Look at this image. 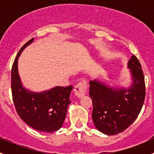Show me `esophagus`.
<instances>
[{
  "label": "esophagus",
  "instance_id": "1",
  "mask_svg": "<svg viewBox=\"0 0 154 154\" xmlns=\"http://www.w3.org/2000/svg\"><path fill=\"white\" fill-rule=\"evenodd\" d=\"M87 88V84L86 80H81L80 82H79L75 86H74V94L77 97H81L86 94Z\"/></svg>",
  "mask_w": 154,
  "mask_h": 154
}]
</instances>
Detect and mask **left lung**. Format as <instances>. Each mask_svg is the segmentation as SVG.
Listing matches in <instances>:
<instances>
[{
  "label": "left lung",
  "instance_id": "obj_1",
  "mask_svg": "<svg viewBox=\"0 0 154 154\" xmlns=\"http://www.w3.org/2000/svg\"><path fill=\"white\" fill-rule=\"evenodd\" d=\"M127 67L132 85L128 88H113L100 81L89 82L92 100V120L96 128L108 136L125 130L139 116L145 97V83L142 66L135 55Z\"/></svg>",
  "mask_w": 154,
  "mask_h": 154
}]
</instances>
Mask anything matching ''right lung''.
<instances>
[{
    "label": "right lung",
    "instance_id": "obj_1",
    "mask_svg": "<svg viewBox=\"0 0 154 154\" xmlns=\"http://www.w3.org/2000/svg\"><path fill=\"white\" fill-rule=\"evenodd\" d=\"M33 38L23 45L12 65L11 88L12 99L19 117L29 127L40 132L53 133L62 127L73 86H56L42 92H33L23 87L18 71L20 54Z\"/></svg>",
    "mask_w": 154,
    "mask_h": 154
}]
</instances>
